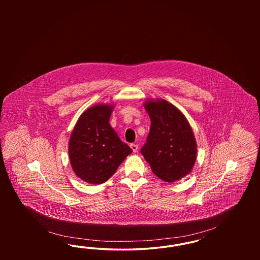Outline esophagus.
Returning a JSON list of instances; mask_svg holds the SVG:
<instances>
[{"mask_svg":"<svg viewBox=\"0 0 260 260\" xmlns=\"http://www.w3.org/2000/svg\"><path fill=\"white\" fill-rule=\"evenodd\" d=\"M131 148L133 149L134 153H136V152H137V150H138V145L133 143V144H131Z\"/></svg>","mask_w":260,"mask_h":260,"instance_id":"34e87169","label":"esophagus"}]
</instances>
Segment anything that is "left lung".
<instances>
[{
    "label": "left lung",
    "instance_id": "obj_1",
    "mask_svg": "<svg viewBox=\"0 0 260 260\" xmlns=\"http://www.w3.org/2000/svg\"><path fill=\"white\" fill-rule=\"evenodd\" d=\"M144 108L151 126L141 154L152 172L166 182L191 173L197 158L194 133L182 112L164 99H147Z\"/></svg>",
    "mask_w": 260,
    "mask_h": 260
}]
</instances>
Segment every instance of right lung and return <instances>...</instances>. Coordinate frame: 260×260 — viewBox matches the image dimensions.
Instances as JSON below:
<instances>
[{
    "instance_id": "add662e5",
    "label": "right lung",
    "mask_w": 260,
    "mask_h": 260,
    "mask_svg": "<svg viewBox=\"0 0 260 260\" xmlns=\"http://www.w3.org/2000/svg\"><path fill=\"white\" fill-rule=\"evenodd\" d=\"M113 109L112 104L89 107L79 117L70 136L71 167L79 178L89 184L108 180L133 152L109 124Z\"/></svg>"
}]
</instances>
